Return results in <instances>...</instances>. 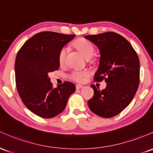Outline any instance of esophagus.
<instances>
[{"label": "esophagus", "instance_id": "esophagus-1", "mask_svg": "<svg viewBox=\"0 0 153 153\" xmlns=\"http://www.w3.org/2000/svg\"><path fill=\"white\" fill-rule=\"evenodd\" d=\"M83 88V85H76V89L78 90V89H80V88Z\"/></svg>", "mask_w": 153, "mask_h": 153}]
</instances>
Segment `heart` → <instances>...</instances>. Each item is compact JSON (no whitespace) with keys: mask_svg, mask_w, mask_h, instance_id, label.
<instances>
[{"mask_svg":"<svg viewBox=\"0 0 153 153\" xmlns=\"http://www.w3.org/2000/svg\"><path fill=\"white\" fill-rule=\"evenodd\" d=\"M74 46L75 47L76 49H78L83 56L87 59H90L93 56L94 53V47L92 43L88 40L84 39V38H80L76 41L74 43ZM68 47H64L61 49L59 54V62L60 64H63L66 60L67 53H68ZM89 75V72L88 70H73L70 74L69 77L71 79H73L75 81L81 83L85 80V77H87Z\"/></svg>","mask_w":153,"mask_h":153,"instance_id":"heart-1","label":"heart"}]
</instances>
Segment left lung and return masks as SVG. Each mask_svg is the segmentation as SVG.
I'll use <instances>...</instances> for the list:
<instances>
[{"instance_id":"obj_1","label":"left lung","mask_w":153,"mask_h":153,"mask_svg":"<svg viewBox=\"0 0 153 153\" xmlns=\"http://www.w3.org/2000/svg\"><path fill=\"white\" fill-rule=\"evenodd\" d=\"M98 47L100 65L94 74L95 81L105 79V89H97L88 105L94 113L112 117L126 108L135 96L139 84L140 64L137 53L124 37L113 32L85 36Z\"/></svg>"}]
</instances>
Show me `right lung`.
<instances>
[{
    "label": "right lung",
    "mask_w": 153,
    "mask_h": 153,
    "mask_svg": "<svg viewBox=\"0 0 153 153\" xmlns=\"http://www.w3.org/2000/svg\"><path fill=\"white\" fill-rule=\"evenodd\" d=\"M75 35L37 33L24 43L15 60V80L22 101L31 112L51 118L65 110L75 85L65 82L53 88L48 73L59 68V54Z\"/></svg>",
    "instance_id": "obj_1"
}]
</instances>
